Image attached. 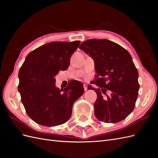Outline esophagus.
I'll use <instances>...</instances> for the list:
<instances>
[{
  "label": "esophagus",
  "mask_w": 158,
  "mask_h": 158,
  "mask_svg": "<svg viewBox=\"0 0 158 158\" xmlns=\"http://www.w3.org/2000/svg\"><path fill=\"white\" fill-rule=\"evenodd\" d=\"M84 89H85V90L86 91L87 90V85H84Z\"/></svg>",
  "instance_id": "1"
}]
</instances>
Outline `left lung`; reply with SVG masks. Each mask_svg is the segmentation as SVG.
Wrapping results in <instances>:
<instances>
[{"label": "left lung", "mask_w": 158, "mask_h": 158, "mask_svg": "<svg viewBox=\"0 0 158 158\" xmlns=\"http://www.w3.org/2000/svg\"><path fill=\"white\" fill-rule=\"evenodd\" d=\"M79 48L94 59L97 74L93 84L95 91L94 115L106 123L124 120L133 111L138 97L139 73L131 55L124 48L107 39H90ZM108 91L107 94L106 92Z\"/></svg>", "instance_id": "obj_1"}]
</instances>
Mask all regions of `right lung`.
<instances>
[{
  "label": "right lung",
  "mask_w": 158,
  "mask_h": 158,
  "mask_svg": "<svg viewBox=\"0 0 158 158\" xmlns=\"http://www.w3.org/2000/svg\"><path fill=\"white\" fill-rule=\"evenodd\" d=\"M80 41L51 42L27 55L19 72L18 90L28 116L36 123L55 127L71 117L73 103L84 93L82 84L71 80L63 89L55 86V76L69 65Z\"/></svg>",
  "instance_id": "right-lung-1"
}]
</instances>
